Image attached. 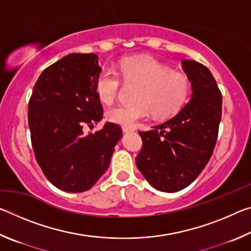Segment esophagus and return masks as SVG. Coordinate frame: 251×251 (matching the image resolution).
Segmentation results:
<instances>
[{"mask_svg": "<svg viewBox=\"0 0 251 251\" xmlns=\"http://www.w3.org/2000/svg\"><path fill=\"white\" fill-rule=\"evenodd\" d=\"M122 130L124 131V133H129V131H134L135 128H134V127H131V126H123Z\"/></svg>", "mask_w": 251, "mask_h": 251, "instance_id": "esophagus-1", "label": "esophagus"}]
</instances>
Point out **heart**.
<instances>
[{"label": "heart", "mask_w": 251, "mask_h": 251, "mask_svg": "<svg viewBox=\"0 0 251 251\" xmlns=\"http://www.w3.org/2000/svg\"><path fill=\"white\" fill-rule=\"evenodd\" d=\"M120 75L125 83L138 85L130 105H117L109 108L106 117L114 124L134 126L150 116L167 118L186 103L190 92V82L185 74L172 72L151 57L123 59ZM97 97L105 104H112L121 91V79L115 71L106 69L95 82Z\"/></svg>", "instance_id": "obj_1"}]
</instances>
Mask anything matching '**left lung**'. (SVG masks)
<instances>
[{
	"mask_svg": "<svg viewBox=\"0 0 251 251\" xmlns=\"http://www.w3.org/2000/svg\"><path fill=\"white\" fill-rule=\"evenodd\" d=\"M192 96L173 117L147 131H138L143 147L136 165L157 190L175 193L189 186L214 151L222 120V92L205 65L182 59Z\"/></svg>",
	"mask_w": 251,
	"mask_h": 251,
	"instance_id": "obj_1",
	"label": "left lung"
}]
</instances>
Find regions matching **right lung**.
<instances>
[{
    "label": "right lung",
    "instance_id": "add662e5",
    "mask_svg": "<svg viewBox=\"0 0 251 251\" xmlns=\"http://www.w3.org/2000/svg\"><path fill=\"white\" fill-rule=\"evenodd\" d=\"M94 53H73L45 69L28 101V127L34 155L45 177L61 190L91 189L107 171L122 128L105 123L95 91L101 67Z\"/></svg>",
    "mask_w": 251,
    "mask_h": 251
}]
</instances>
